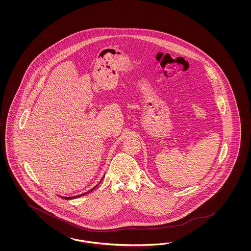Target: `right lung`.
I'll return each mask as SVG.
<instances>
[{
	"mask_svg": "<svg viewBox=\"0 0 251 251\" xmlns=\"http://www.w3.org/2000/svg\"><path fill=\"white\" fill-rule=\"evenodd\" d=\"M101 182V181H100ZM98 187V185L96 186V187H94L92 190H89V191H87V192H84L83 194H80V195H77V196H73V197H62L63 199H65V200H72V199H75V198L81 197V196H84L85 194H87V193H89V192H91L92 190H95L96 188Z\"/></svg>",
	"mask_w": 251,
	"mask_h": 251,
	"instance_id": "add662e5",
	"label": "right lung"
}]
</instances>
